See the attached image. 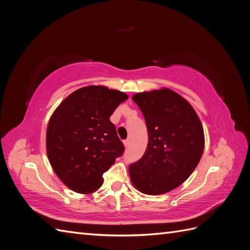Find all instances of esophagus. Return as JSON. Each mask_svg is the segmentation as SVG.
Instances as JSON below:
<instances>
[{
  "mask_svg": "<svg viewBox=\"0 0 250 250\" xmlns=\"http://www.w3.org/2000/svg\"><path fill=\"white\" fill-rule=\"evenodd\" d=\"M124 145H125V148H128L129 145H130V141H129V140H125V141L124 142Z\"/></svg>",
  "mask_w": 250,
  "mask_h": 250,
  "instance_id": "obj_1",
  "label": "esophagus"
}]
</instances>
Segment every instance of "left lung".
<instances>
[{"instance_id":"1","label":"left lung","mask_w":250,"mask_h":250,"mask_svg":"<svg viewBox=\"0 0 250 250\" xmlns=\"http://www.w3.org/2000/svg\"><path fill=\"white\" fill-rule=\"evenodd\" d=\"M132 100L144 115L146 151L129 167L131 182L149 195L167 193L187 179L204 150V131L192 106L173 90L140 92Z\"/></svg>"}]
</instances>
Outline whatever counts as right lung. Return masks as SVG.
Listing matches in <instances>:
<instances>
[{
  "label": "right lung",
  "mask_w": 250,
  "mask_h": 250,
  "mask_svg": "<svg viewBox=\"0 0 250 250\" xmlns=\"http://www.w3.org/2000/svg\"><path fill=\"white\" fill-rule=\"evenodd\" d=\"M128 95L104 86L76 90L51 115L46 149L57 176L67 188L89 194L103 185V173L125 151L109 117Z\"/></svg>",
  "instance_id": "right-lung-1"
}]
</instances>
